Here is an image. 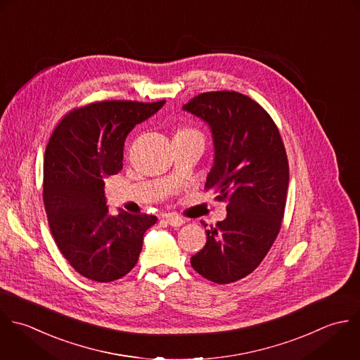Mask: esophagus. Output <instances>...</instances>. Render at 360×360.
<instances>
[{
  "label": "esophagus",
  "mask_w": 360,
  "mask_h": 360,
  "mask_svg": "<svg viewBox=\"0 0 360 360\" xmlns=\"http://www.w3.org/2000/svg\"><path fill=\"white\" fill-rule=\"evenodd\" d=\"M165 221L169 226H172V227H179V226H182L185 223V220L178 217V216H168V217H165Z\"/></svg>",
  "instance_id": "34e87169"
}]
</instances>
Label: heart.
<instances>
[{
    "instance_id": "heart-1",
    "label": "heart",
    "mask_w": 360,
    "mask_h": 360,
    "mask_svg": "<svg viewBox=\"0 0 360 360\" xmlns=\"http://www.w3.org/2000/svg\"><path fill=\"white\" fill-rule=\"evenodd\" d=\"M196 130H193V129H181V130H178L176 131V134H184V133H195ZM199 133V131H198Z\"/></svg>"
}]
</instances>
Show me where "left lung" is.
I'll return each mask as SVG.
<instances>
[{"mask_svg": "<svg viewBox=\"0 0 360 360\" xmlns=\"http://www.w3.org/2000/svg\"><path fill=\"white\" fill-rule=\"evenodd\" d=\"M184 109L212 129L214 164L205 189L227 203V217L206 230L191 265L210 282L233 283L259 266L281 231L289 186L285 144L271 115L244 94L203 92Z\"/></svg>", "mask_w": 360, "mask_h": 360, "instance_id": "1", "label": "left lung"}]
</instances>
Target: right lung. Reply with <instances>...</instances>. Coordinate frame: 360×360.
I'll return each instance as SVG.
<instances>
[{"label": "right lung", "mask_w": 360, "mask_h": 360, "mask_svg": "<svg viewBox=\"0 0 360 360\" xmlns=\"http://www.w3.org/2000/svg\"><path fill=\"white\" fill-rule=\"evenodd\" d=\"M165 101H96L68 112L44 153L43 203L51 236L84 278L106 283L137 264L151 214L109 213L105 179L123 168L127 134Z\"/></svg>", "instance_id": "obj_1"}]
</instances>
